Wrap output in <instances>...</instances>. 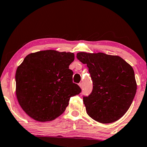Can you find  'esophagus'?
Returning a JSON list of instances; mask_svg holds the SVG:
<instances>
[{"label": "esophagus", "instance_id": "obj_1", "mask_svg": "<svg viewBox=\"0 0 147 147\" xmlns=\"http://www.w3.org/2000/svg\"><path fill=\"white\" fill-rule=\"evenodd\" d=\"M78 85H79V86H80V88H83V83L81 82V83L79 84Z\"/></svg>", "mask_w": 147, "mask_h": 147}]
</instances>
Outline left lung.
Segmentation results:
<instances>
[{
    "label": "left lung",
    "mask_w": 147,
    "mask_h": 147,
    "mask_svg": "<svg viewBox=\"0 0 147 147\" xmlns=\"http://www.w3.org/2000/svg\"><path fill=\"white\" fill-rule=\"evenodd\" d=\"M76 57L87 65L94 85L89 96L83 97L86 113L102 124L119 120L129 109L136 94L132 67L120 56L101 52H79Z\"/></svg>",
    "instance_id": "8db88e82"
}]
</instances>
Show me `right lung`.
Wrapping results in <instances>:
<instances>
[{
    "label": "right lung",
    "mask_w": 147,
    "mask_h": 147,
    "mask_svg": "<svg viewBox=\"0 0 147 147\" xmlns=\"http://www.w3.org/2000/svg\"><path fill=\"white\" fill-rule=\"evenodd\" d=\"M74 59L73 53L53 50L25 57L16 70V94L28 116L42 122L55 120L63 113L70 98L80 94L69 69Z\"/></svg>",
    "instance_id": "add662e5"
}]
</instances>
